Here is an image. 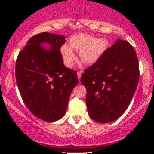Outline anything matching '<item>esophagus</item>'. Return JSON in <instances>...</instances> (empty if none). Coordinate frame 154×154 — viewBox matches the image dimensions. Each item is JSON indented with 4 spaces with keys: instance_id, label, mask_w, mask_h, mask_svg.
<instances>
[{
    "instance_id": "1",
    "label": "esophagus",
    "mask_w": 154,
    "mask_h": 154,
    "mask_svg": "<svg viewBox=\"0 0 154 154\" xmlns=\"http://www.w3.org/2000/svg\"><path fill=\"white\" fill-rule=\"evenodd\" d=\"M81 74H82V71H77V77H78L79 80H80V77H81Z\"/></svg>"
}]
</instances>
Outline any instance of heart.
Returning <instances> with one entry per match:
<instances>
[{
  "mask_svg": "<svg viewBox=\"0 0 154 154\" xmlns=\"http://www.w3.org/2000/svg\"><path fill=\"white\" fill-rule=\"evenodd\" d=\"M70 44L73 49L80 52V59L86 63L96 61L106 47L104 42L86 35H76L71 40ZM61 52L65 65L67 67H71L77 59L73 50L68 45H64L61 48Z\"/></svg>",
  "mask_w": 154,
  "mask_h": 154,
  "instance_id": "1",
  "label": "heart"
}]
</instances>
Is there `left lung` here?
Masks as SVG:
<instances>
[{
	"mask_svg": "<svg viewBox=\"0 0 154 154\" xmlns=\"http://www.w3.org/2000/svg\"><path fill=\"white\" fill-rule=\"evenodd\" d=\"M139 80L137 55L132 45L119 39L85 69L80 82L86 88L88 115L99 123H109L124 114Z\"/></svg>",
	"mask_w": 154,
	"mask_h": 154,
	"instance_id": "8db88e82",
	"label": "left lung"
}]
</instances>
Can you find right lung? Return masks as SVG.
I'll return each instance as SVG.
<instances>
[{"mask_svg": "<svg viewBox=\"0 0 154 154\" xmlns=\"http://www.w3.org/2000/svg\"><path fill=\"white\" fill-rule=\"evenodd\" d=\"M66 42L63 35L36 34L16 59L15 79L23 101L32 114L48 122L64 116L71 91L79 81L77 71L63 64L60 48ZM44 42L51 45V49L41 47Z\"/></svg>", "mask_w": 154, "mask_h": 154, "instance_id": "right-lung-1", "label": "right lung"}]
</instances>
